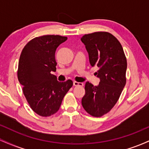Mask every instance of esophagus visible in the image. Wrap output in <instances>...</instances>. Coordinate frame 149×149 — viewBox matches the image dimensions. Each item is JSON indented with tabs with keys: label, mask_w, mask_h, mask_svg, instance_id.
Segmentation results:
<instances>
[{
	"label": "esophagus",
	"mask_w": 149,
	"mask_h": 149,
	"mask_svg": "<svg viewBox=\"0 0 149 149\" xmlns=\"http://www.w3.org/2000/svg\"><path fill=\"white\" fill-rule=\"evenodd\" d=\"M73 85L74 86H83V83H78L77 81H73Z\"/></svg>",
	"instance_id": "esophagus-1"
}]
</instances>
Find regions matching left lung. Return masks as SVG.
<instances>
[{
    "label": "left lung",
    "mask_w": 149,
    "mask_h": 149,
    "mask_svg": "<svg viewBox=\"0 0 149 149\" xmlns=\"http://www.w3.org/2000/svg\"><path fill=\"white\" fill-rule=\"evenodd\" d=\"M81 41L91 66L98 67L95 74L100 78L97 86L85 83L82 106L90 115L102 117L116 105L126 84L127 59L120 42L109 32L85 34Z\"/></svg>",
    "instance_id": "left-lung-1"
}]
</instances>
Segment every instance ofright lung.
Listing matches in <instances>:
<instances>
[{
	"mask_svg": "<svg viewBox=\"0 0 149 149\" xmlns=\"http://www.w3.org/2000/svg\"><path fill=\"white\" fill-rule=\"evenodd\" d=\"M67 37L45 35L34 38L24 46L20 54L17 77L31 109L38 115L48 117L59 109L63 98L73 81H57L55 51Z\"/></svg>",
	"mask_w": 149,
	"mask_h": 149,
	"instance_id": "1",
	"label": "right lung"
}]
</instances>
